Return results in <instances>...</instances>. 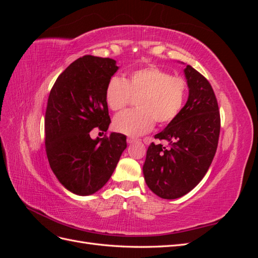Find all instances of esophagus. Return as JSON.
<instances>
[{
    "mask_svg": "<svg viewBox=\"0 0 258 258\" xmlns=\"http://www.w3.org/2000/svg\"><path fill=\"white\" fill-rule=\"evenodd\" d=\"M138 141L137 139H135V138H131V137H129V138H127V142H128V144H134V143H136Z\"/></svg>",
    "mask_w": 258,
    "mask_h": 258,
    "instance_id": "1",
    "label": "esophagus"
}]
</instances>
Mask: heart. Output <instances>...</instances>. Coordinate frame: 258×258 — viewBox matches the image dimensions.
Wrapping results in <instances>:
<instances>
[{"label": "heart", "mask_w": 258, "mask_h": 258, "mask_svg": "<svg viewBox=\"0 0 258 258\" xmlns=\"http://www.w3.org/2000/svg\"><path fill=\"white\" fill-rule=\"evenodd\" d=\"M186 95L187 85L183 79L154 66L136 70L126 80L114 76L105 89L106 103L112 111L122 110L131 97H138V110L122 112L113 121L116 131L134 137L151 131L155 121L166 124L176 118Z\"/></svg>", "instance_id": "1"}]
</instances>
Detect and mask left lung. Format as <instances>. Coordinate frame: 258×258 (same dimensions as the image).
<instances>
[{
    "instance_id": "left-lung-1",
    "label": "left lung",
    "mask_w": 258,
    "mask_h": 258,
    "mask_svg": "<svg viewBox=\"0 0 258 258\" xmlns=\"http://www.w3.org/2000/svg\"><path fill=\"white\" fill-rule=\"evenodd\" d=\"M189 95L182 111L155 139L143 166L150 189L163 199H176L196 187L216 153L221 117L212 86L192 67L184 69Z\"/></svg>"
}]
</instances>
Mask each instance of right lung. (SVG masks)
I'll return each instance as SVG.
<instances>
[{"label": "right lung", "mask_w": 258, "mask_h": 258, "mask_svg": "<svg viewBox=\"0 0 258 258\" xmlns=\"http://www.w3.org/2000/svg\"><path fill=\"white\" fill-rule=\"evenodd\" d=\"M118 67L110 58L86 54L62 72L50 90L45 114V146L50 168L68 190L88 196L106 184L126 150V136L90 138L111 123L105 100Z\"/></svg>", "instance_id": "right-lung-1"}]
</instances>
